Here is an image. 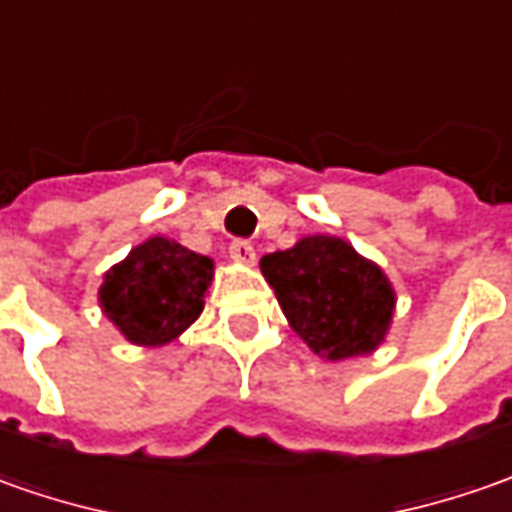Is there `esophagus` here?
<instances>
[{"label": "esophagus", "instance_id": "34e87169", "mask_svg": "<svg viewBox=\"0 0 512 512\" xmlns=\"http://www.w3.org/2000/svg\"><path fill=\"white\" fill-rule=\"evenodd\" d=\"M228 253H231L233 262H239V264L256 262V250H253V245H250V242H245V239H236V242H231Z\"/></svg>", "mask_w": 512, "mask_h": 512}]
</instances>
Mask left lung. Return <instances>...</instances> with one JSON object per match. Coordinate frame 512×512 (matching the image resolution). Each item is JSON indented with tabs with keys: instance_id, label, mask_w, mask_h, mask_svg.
Segmentation results:
<instances>
[{
	"instance_id": "left-lung-1",
	"label": "left lung",
	"mask_w": 512,
	"mask_h": 512,
	"mask_svg": "<svg viewBox=\"0 0 512 512\" xmlns=\"http://www.w3.org/2000/svg\"><path fill=\"white\" fill-rule=\"evenodd\" d=\"M259 267L287 324L315 355L358 358L386 341L397 304L392 281L341 236H304L262 256Z\"/></svg>"
}]
</instances>
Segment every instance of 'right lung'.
Wrapping results in <instances>:
<instances>
[{
    "label": "right lung",
    "mask_w": 512,
    "mask_h": 512,
    "mask_svg": "<svg viewBox=\"0 0 512 512\" xmlns=\"http://www.w3.org/2000/svg\"><path fill=\"white\" fill-rule=\"evenodd\" d=\"M211 281L214 259L149 236L106 270L98 304L129 344L166 346L200 318Z\"/></svg>",
    "instance_id": "right-lung-1"
}]
</instances>
